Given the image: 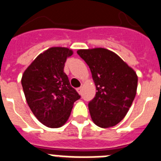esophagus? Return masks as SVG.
Returning a JSON list of instances; mask_svg holds the SVG:
<instances>
[{
    "mask_svg": "<svg viewBox=\"0 0 161 161\" xmlns=\"http://www.w3.org/2000/svg\"><path fill=\"white\" fill-rule=\"evenodd\" d=\"M77 92L79 94H81V92H82V88H81V87H78V88H77Z\"/></svg>",
    "mask_w": 161,
    "mask_h": 161,
    "instance_id": "34e87169",
    "label": "esophagus"
}]
</instances>
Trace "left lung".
Masks as SVG:
<instances>
[{
    "mask_svg": "<svg viewBox=\"0 0 161 161\" xmlns=\"http://www.w3.org/2000/svg\"><path fill=\"white\" fill-rule=\"evenodd\" d=\"M77 53L89 66L96 95L88 103L97 126H116L125 117L136 94L138 78L117 54L103 48L79 49Z\"/></svg>",
    "mask_w": 161,
    "mask_h": 161,
    "instance_id": "left-lung-1",
    "label": "left lung"
}]
</instances>
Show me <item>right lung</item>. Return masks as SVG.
I'll use <instances>...</instances> for the list:
<instances>
[{"instance_id":"1","label":"right lung","mask_w":161,"mask_h":161,"mask_svg":"<svg viewBox=\"0 0 161 161\" xmlns=\"http://www.w3.org/2000/svg\"><path fill=\"white\" fill-rule=\"evenodd\" d=\"M72 54L73 51L68 48H50L40 53L22 76L29 107L48 127L62 126L70 116L74 102L80 98L64 72L66 59Z\"/></svg>"}]
</instances>
